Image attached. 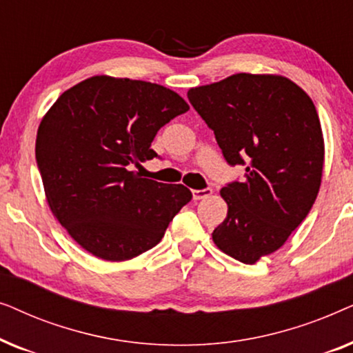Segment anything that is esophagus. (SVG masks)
<instances>
[{"label":"esophagus","instance_id":"obj_1","mask_svg":"<svg viewBox=\"0 0 353 353\" xmlns=\"http://www.w3.org/2000/svg\"><path fill=\"white\" fill-rule=\"evenodd\" d=\"M210 194H212L210 188H205V190H192V199L194 201L205 199V197H209Z\"/></svg>","mask_w":353,"mask_h":353}]
</instances>
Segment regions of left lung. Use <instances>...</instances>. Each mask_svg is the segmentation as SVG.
Wrapping results in <instances>:
<instances>
[{
  "label": "left lung",
  "instance_id": "left-lung-1",
  "mask_svg": "<svg viewBox=\"0 0 353 353\" xmlns=\"http://www.w3.org/2000/svg\"><path fill=\"white\" fill-rule=\"evenodd\" d=\"M214 130L226 162L245 180L221 188L228 205L212 239L221 252L254 265L286 243L320 191L325 139L315 104L288 77L234 74L188 91Z\"/></svg>",
  "mask_w": 353,
  "mask_h": 353
}]
</instances>
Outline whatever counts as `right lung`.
Masks as SVG:
<instances>
[{
	"label": "right lung",
	"mask_w": 353,
	"mask_h": 353,
	"mask_svg": "<svg viewBox=\"0 0 353 353\" xmlns=\"http://www.w3.org/2000/svg\"><path fill=\"white\" fill-rule=\"evenodd\" d=\"M190 105L143 80L94 75L64 91L43 115L35 156L46 202L70 238L108 262L161 243L191 201L183 185L141 178L132 163L157 157L159 130Z\"/></svg>",
	"instance_id": "add662e5"
}]
</instances>
